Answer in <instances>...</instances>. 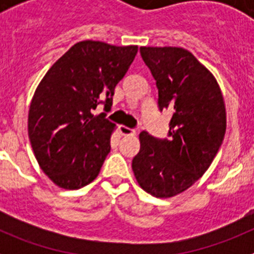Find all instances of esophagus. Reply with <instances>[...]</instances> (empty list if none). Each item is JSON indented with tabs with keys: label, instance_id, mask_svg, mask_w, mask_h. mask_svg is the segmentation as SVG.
Wrapping results in <instances>:
<instances>
[{
	"label": "esophagus",
	"instance_id": "34e87169",
	"mask_svg": "<svg viewBox=\"0 0 254 254\" xmlns=\"http://www.w3.org/2000/svg\"><path fill=\"white\" fill-rule=\"evenodd\" d=\"M120 132L121 134H123V136H134V134H136V129L129 128V127L123 125L120 126Z\"/></svg>",
	"mask_w": 254,
	"mask_h": 254
}]
</instances>
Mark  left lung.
I'll return each instance as SVG.
<instances>
[{"label": "left lung", "instance_id": "left-lung-1", "mask_svg": "<svg viewBox=\"0 0 254 254\" xmlns=\"http://www.w3.org/2000/svg\"><path fill=\"white\" fill-rule=\"evenodd\" d=\"M140 53L156 81L159 109L169 108L173 117L168 138L141 132L132 170L143 190L167 198L188 190L211 165L225 134V104L216 78L187 49L141 47Z\"/></svg>", "mask_w": 254, "mask_h": 254}]
</instances>
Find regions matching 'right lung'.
Segmentation results:
<instances>
[{
    "mask_svg": "<svg viewBox=\"0 0 254 254\" xmlns=\"http://www.w3.org/2000/svg\"><path fill=\"white\" fill-rule=\"evenodd\" d=\"M137 51V46L78 42L38 85L29 109V138L39 167L58 187L78 190L99 174L116 127L105 112ZM99 104L105 112L94 115Z\"/></svg>",
    "mask_w": 254,
    "mask_h": 254,
    "instance_id": "1",
    "label": "right lung"
}]
</instances>
